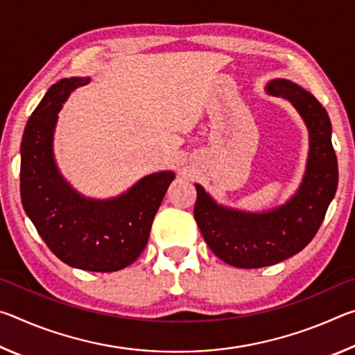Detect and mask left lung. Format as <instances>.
<instances>
[{
    "mask_svg": "<svg viewBox=\"0 0 355 355\" xmlns=\"http://www.w3.org/2000/svg\"><path fill=\"white\" fill-rule=\"evenodd\" d=\"M266 91L290 101L309 128L307 171L296 194L269 211L249 213L218 205L196 184L194 218L203 239L222 261L243 269L271 266L302 250L320 230L338 186L327 111L290 80H272Z\"/></svg>",
    "mask_w": 355,
    "mask_h": 355,
    "instance_id": "1",
    "label": "left lung"
}]
</instances>
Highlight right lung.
I'll return each mask as SVG.
<instances>
[{"label": "right lung", "instance_id": "obj_1", "mask_svg": "<svg viewBox=\"0 0 355 355\" xmlns=\"http://www.w3.org/2000/svg\"><path fill=\"white\" fill-rule=\"evenodd\" d=\"M91 78H65L48 89L21 139V203L45 244L71 268L112 272L146 249L155 214L175 173L158 172L107 200L86 199L65 182L53 155L58 112Z\"/></svg>", "mask_w": 355, "mask_h": 355}]
</instances>
